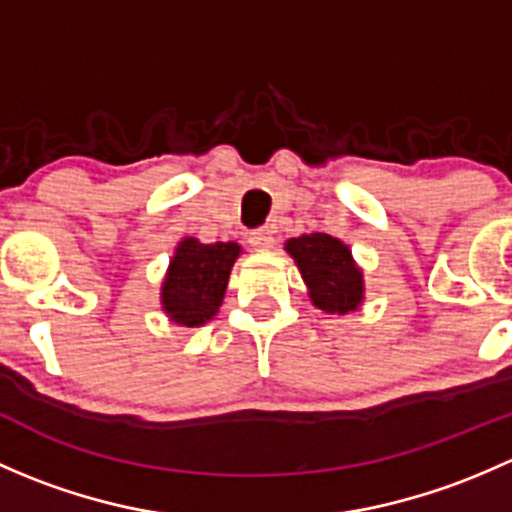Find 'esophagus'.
I'll use <instances>...</instances> for the list:
<instances>
[{
	"mask_svg": "<svg viewBox=\"0 0 512 512\" xmlns=\"http://www.w3.org/2000/svg\"><path fill=\"white\" fill-rule=\"evenodd\" d=\"M250 245L255 250H272L275 247V230L272 227H260V230L250 232Z\"/></svg>",
	"mask_w": 512,
	"mask_h": 512,
	"instance_id": "34e87169",
	"label": "esophagus"
}]
</instances>
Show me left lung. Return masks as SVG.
<instances>
[{
    "instance_id": "1",
    "label": "left lung",
    "mask_w": 512,
    "mask_h": 512,
    "mask_svg": "<svg viewBox=\"0 0 512 512\" xmlns=\"http://www.w3.org/2000/svg\"><path fill=\"white\" fill-rule=\"evenodd\" d=\"M285 250L297 262L309 299L327 314H347L364 302V275L352 250L327 232L292 237Z\"/></svg>"
}]
</instances>
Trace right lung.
<instances>
[{"label": "right lung", "instance_id": "right-lung-1", "mask_svg": "<svg viewBox=\"0 0 512 512\" xmlns=\"http://www.w3.org/2000/svg\"><path fill=\"white\" fill-rule=\"evenodd\" d=\"M242 247L237 242L203 245L195 237H183L170 257L160 304L170 322L180 327H203L218 314L227 280Z\"/></svg>", "mask_w": 512, "mask_h": 512}]
</instances>
